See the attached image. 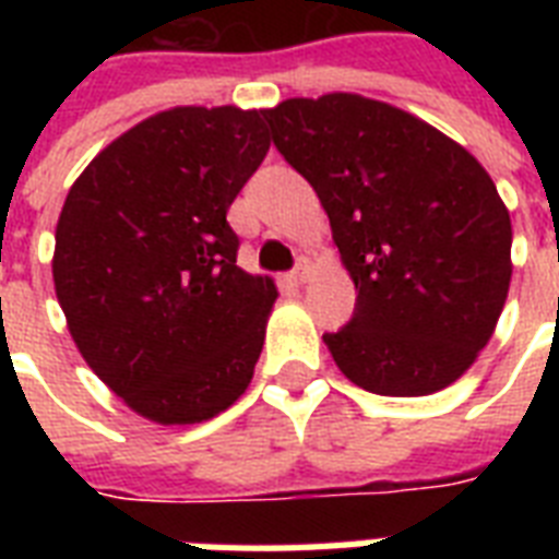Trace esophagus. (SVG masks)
Listing matches in <instances>:
<instances>
[{
  "label": "esophagus",
  "instance_id": "34e87169",
  "mask_svg": "<svg viewBox=\"0 0 559 559\" xmlns=\"http://www.w3.org/2000/svg\"><path fill=\"white\" fill-rule=\"evenodd\" d=\"M307 278H310V261L301 258L296 270L289 272V281H293V284H307Z\"/></svg>",
  "mask_w": 559,
  "mask_h": 559
}]
</instances>
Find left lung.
Returning <instances> with one entry per match:
<instances>
[{"label": "left lung", "mask_w": 559, "mask_h": 559, "mask_svg": "<svg viewBox=\"0 0 559 559\" xmlns=\"http://www.w3.org/2000/svg\"><path fill=\"white\" fill-rule=\"evenodd\" d=\"M281 156L331 219L357 307L324 333L359 389L424 397L476 362L511 287V214L473 153L354 92L263 109Z\"/></svg>", "instance_id": "1"}]
</instances>
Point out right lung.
I'll list each match as a JSON object with an SVG mask.
<instances>
[{
    "label": "right lung",
    "mask_w": 559,
    "mask_h": 559,
    "mask_svg": "<svg viewBox=\"0 0 559 559\" xmlns=\"http://www.w3.org/2000/svg\"><path fill=\"white\" fill-rule=\"evenodd\" d=\"M266 151L261 109L174 107L69 188L57 301L86 366L153 424H202L252 382L278 287L237 266L226 211Z\"/></svg>",
    "instance_id": "right-lung-1"
}]
</instances>
